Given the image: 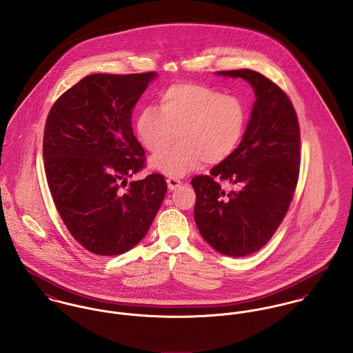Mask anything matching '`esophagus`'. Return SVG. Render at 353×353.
<instances>
[{"mask_svg": "<svg viewBox=\"0 0 353 353\" xmlns=\"http://www.w3.org/2000/svg\"><path fill=\"white\" fill-rule=\"evenodd\" d=\"M167 185H168V189H170V190H175L176 188H179V186L182 185V182L178 181V179H175V178H168V179H167Z\"/></svg>", "mask_w": 353, "mask_h": 353, "instance_id": "1", "label": "esophagus"}]
</instances>
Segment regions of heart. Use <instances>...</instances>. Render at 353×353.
I'll list each match as a JSON object with an SVG mask.
<instances>
[{
    "label": "heart",
    "mask_w": 353,
    "mask_h": 353,
    "mask_svg": "<svg viewBox=\"0 0 353 353\" xmlns=\"http://www.w3.org/2000/svg\"><path fill=\"white\" fill-rule=\"evenodd\" d=\"M160 111L145 107L136 133L153 154L166 149L176 135L180 144L152 157V168L174 178L199 168L203 161L220 163L236 150L246 128L248 111L238 97L199 83H176L159 95Z\"/></svg>",
    "instance_id": "1"
}]
</instances>
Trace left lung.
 Returning <instances> with one entry per match:
<instances>
[{
	"label": "left lung",
	"instance_id": "1",
	"mask_svg": "<svg viewBox=\"0 0 353 353\" xmlns=\"http://www.w3.org/2000/svg\"><path fill=\"white\" fill-rule=\"evenodd\" d=\"M216 74L241 77L254 90L252 117L239 147L192 179L194 220L203 241L228 256L262 249L284 220L301 164V130L287 94L250 69Z\"/></svg>",
	"mask_w": 353,
	"mask_h": 353
}]
</instances>
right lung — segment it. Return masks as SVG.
I'll use <instances>...</instances> for the list:
<instances>
[{"mask_svg":"<svg viewBox=\"0 0 353 353\" xmlns=\"http://www.w3.org/2000/svg\"><path fill=\"white\" fill-rule=\"evenodd\" d=\"M154 72L90 74L51 107L43 136L51 197L72 236L88 252L119 255L147 235L164 200L160 174L129 183L145 163L132 112Z\"/></svg>","mask_w":353,"mask_h":353,"instance_id":"obj_1","label":"right lung"}]
</instances>
